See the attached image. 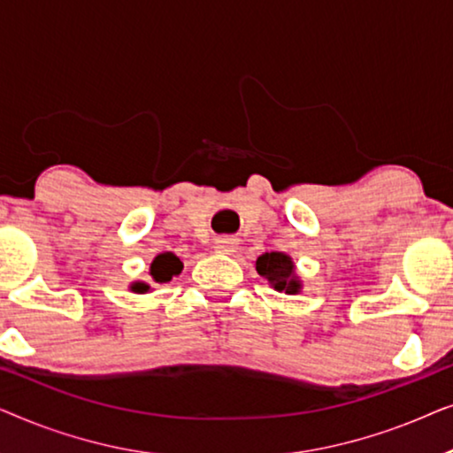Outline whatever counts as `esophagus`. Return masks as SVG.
Here are the masks:
<instances>
[{"label":"esophagus","mask_w":453,"mask_h":453,"mask_svg":"<svg viewBox=\"0 0 453 453\" xmlns=\"http://www.w3.org/2000/svg\"><path fill=\"white\" fill-rule=\"evenodd\" d=\"M237 245H239V241L234 237H216L214 239L216 251H220V253H231L237 250Z\"/></svg>","instance_id":"1"}]
</instances>
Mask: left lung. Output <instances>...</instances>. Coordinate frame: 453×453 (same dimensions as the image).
I'll return each mask as SVG.
<instances>
[{
	"label": "left lung",
	"instance_id": "1",
	"mask_svg": "<svg viewBox=\"0 0 453 453\" xmlns=\"http://www.w3.org/2000/svg\"><path fill=\"white\" fill-rule=\"evenodd\" d=\"M256 270L259 276H264L265 280H268L276 290H280V293L282 290L288 295L299 293L301 284L296 280L293 262H290L287 253L282 251L264 253V256L257 257Z\"/></svg>",
	"mask_w": 453,
	"mask_h": 453
}]
</instances>
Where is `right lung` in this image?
<instances>
[{"label":"right lung","mask_w":453,"mask_h":453,"mask_svg":"<svg viewBox=\"0 0 453 453\" xmlns=\"http://www.w3.org/2000/svg\"><path fill=\"white\" fill-rule=\"evenodd\" d=\"M181 270H183V262L175 256V253H169V251L160 253V256L154 257V262L150 265V274L154 278V282H169L171 278L177 276ZM132 288L135 293H146L150 287L144 282H135Z\"/></svg>","instance_id":"obj_1"}]
</instances>
